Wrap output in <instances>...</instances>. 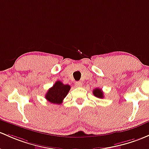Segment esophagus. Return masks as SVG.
<instances>
[{"label": "esophagus", "instance_id": "esophagus-1", "mask_svg": "<svg viewBox=\"0 0 149 149\" xmlns=\"http://www.w3.org/2000/svg\"><path fill=\"white\" fill-rule=\"evenodd\" d=\"M76 87H81L82 86V83L81 81H76Z\"/></svg>", "mask_w": 149, "mask_h": 149}]
</instances>
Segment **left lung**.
I'll return each instance as SVG.
<instances>
[{"label":"left lung","mask_w":149,"mask_h":149,"mask_svg":"<svg viewBox=\"0 0 149 149\" xmlns=\"http://www.w3.org/2000/svg\"><path fill=\"white\" fill-rule=\"evenodd\" d=\"M93 95H95V97L99 98H103V93L101 88H95L93 91Z\"/></svg>","instance_id":"left-lung-1"}]
</instances>
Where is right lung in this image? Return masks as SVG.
Wrapping results in <instances>:
<instances>
[{
	"mask_svg": "<svg viewBox=\"0 0 149 149\" xmlns=\"http://www.w3.org/2000/svg\"><path fill=\"white\" fill-rule=\"evenodd\" d=\"M70 89V86L69 85H65L61 81H57L51 88L48 89L45 97L50 103L61 104L69 92Z\"/></svg>",
	"mask_w": 149,
	"mask_h": 149,
	"instance_id": "1",
	"label": "right lung"
}]
</instances>
